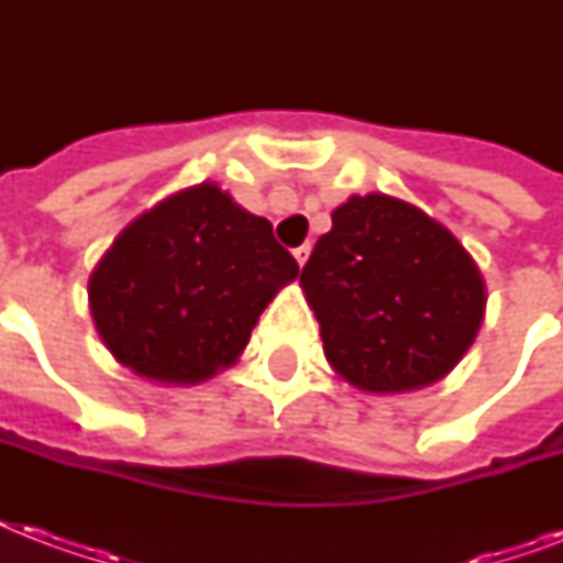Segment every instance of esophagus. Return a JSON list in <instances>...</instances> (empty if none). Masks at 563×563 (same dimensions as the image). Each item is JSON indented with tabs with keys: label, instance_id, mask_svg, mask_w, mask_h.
I'll return each instance as SVG.
<instances>
[{
	"label": "esophagus",
	"instance_id": "1",
	"mask_svg": "<svg viewBox=\"0 0 563 563\" xmlns=\"http://www.w3.org/2000/svg\"><path fill=\"white\" fill-rule=\"evenodd\" d=\"M309 251H312V247H309V245H300V247H295V260H298V265H300V268H303V263H307V260H309Z\"/></svg>",
	"mask_w": 563,
	"mask_h": 563
}]
</instances>
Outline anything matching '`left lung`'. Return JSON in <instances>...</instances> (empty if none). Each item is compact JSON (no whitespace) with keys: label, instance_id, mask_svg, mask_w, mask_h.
I'll return each mask as SVG.
<instances>
[{"label":"left lung","instance_id":"8db88e82","mask_svg":"<svg viewBox=\"0 0 563 563\" xmlns=\"http://www.w3.org/2000/svg\"><path fill=\"white\" fill-rule=\"evenodd\" d=\"M324 356L374 394L446 376L485 316V280L459 239L391 195H353L300 272Z\"/></svg>","mask_w":563,"mask_h":563}]
</instances>
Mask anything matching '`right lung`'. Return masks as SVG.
Segmentation results:
<instances>
[{
  "instance_id": "right-lung-1",
  "label": "right lung",
  "mask_w": 563,
  "mask_h": 563,
  "mask_svg": "<svg viewBox=\"0 0 563 563\" xmlns=\"http://www.w3.org/2000/svg\"><path fill=\"white\" fill-rule=\"evenodd\" d=\"M298 272L272 221L198 184L119 233L90 277V312L125 368L195 385L236 362L263 309Z\"/></svg>"
}]
</instances>
